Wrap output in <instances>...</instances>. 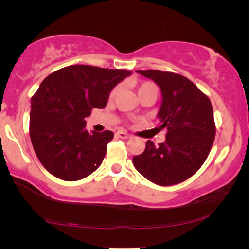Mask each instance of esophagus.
<instances>
[{"label":"esophagus","instance_id":"obj_1","mask_svg":"<svg viewBox=\"0 0 249 249\" xmlns=\"http://www.w3.org/2000/svg\"><path fill=\"white\" fill-rule=\"evenodd\" d=\"M117 136H118L119 138H122V139H128V138H130V135L127 134V132H125V131H118V132H117Z\"/></svg>","mask_w":249,"mask_h":249}]
</instances>
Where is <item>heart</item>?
Masks as SVG:
<instances>
[{
  "label": "heart",
  "instance_id": "1",
  "mask_svg": "<svg viewBox=\"0 0 249 249\" xmlns=\"http://www.w3.org/2000/svg\"><path fill=\"white\" fill-rule=\"evenodd\" d=\"M137 93H138V96H141L142 94H146V93H154V94H158V87L155 86V84L151 83V81H144V83H141L137 85ZM118 91V88H114L113 90L111 91L110 96L113 97L115 94H117Z\"/></svg>",
  "mask_w": 249,
  "mask_h": 249
}]
</instances>
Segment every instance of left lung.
<instances>
[{
    "label": "left lung",
    "mask_w": 249,
    "mask_h": 249,
    "mask_svg": "<svg viewBox=\"0 0 249 249\" xmlns=\"http://www.w3.org/2000/svg\"><path fill=\"white\" fill-rule=\"evenodd\" d=\"M158 85L162 103L158 118L165 128V142L132 158L136 170L159 186H171L195 175L205 162L215 137L210 98L188 78L161 70H137Z\"/></svg>",
    "instance_id": "left-lung-1"
}]
</instances>
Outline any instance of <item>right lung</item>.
I'll return each instance as SVG.
<instances>
[{"instance_id": "obj_1", "label": "right lung", "mask_w": 249, "mask_h": 249, "mask_svg": "<svg viewBox=\"0 0 249 249\" xmlns=\"http://www.w3.org/2000/svg\"><path fill=\"white\" fill-rule=\"evenodd\" d=\"M131 71L74 64L51 73L32 97L29 134L37 158L56 178L76 181L96 170L114 134L86 130L85 118L103 108Z\"/></svg>"}]
</instances>
